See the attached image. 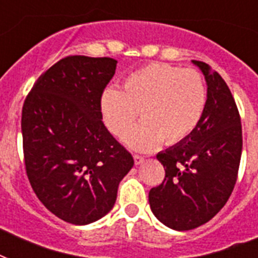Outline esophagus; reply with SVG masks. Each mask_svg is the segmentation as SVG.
Here are the masks:
<instances>
[{
    "instance_id": "obj_1",
    "label": "esophagus",
    "mask_w": 258,
    "mask_h": 258,
    "mask_svg": "<svg viewBox=\"0 0 258 258\" xmlns=\"http://www.w3.org/2000/svg\"><path fill=\"white\" fill-rule=\"evenodd\" d=\"M145 161V157H141V155H134V162H135V165H141Z\"/></svg>"
}]
</instances>
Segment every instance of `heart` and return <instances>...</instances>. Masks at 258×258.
I'll return each instance as SVG.
<instances>
[{"label":"heart","instance_id":"b5f03b06","mask_svg":"<svg viewBox=\"0 0 258 258\" xmlns=\"http://www.w3.org/2000/svg\"><path fill=\"white\" fill-rule=\"evenodd\" d=\"M206 87L197 71L153 62L134 71L123 80L121 89L101 93L100 111L105 125L121 137L141 111L144 120L123 137L138 151L157 149L183 141L200 124L206 107Z\"/></svg>","mask_w":258,"mask_h":258}]
</instances>
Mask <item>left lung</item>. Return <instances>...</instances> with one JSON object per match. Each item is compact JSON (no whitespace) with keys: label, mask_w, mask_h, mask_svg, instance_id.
<instances>
[{"label":"left lung","mask_w":258,"mask_h":258,"mask_svg":"<svg viewBox=\"0 0 258 258\" xmlns=\"http://www.w3.org/2000/svg\"><path fill=\"white\" fill-rule=\"evenodd\" d=\"M191 62L208 86L204 116L186 139L158 154L166 175L149 192L154 216L174 230L198 228L224 208L236 184L242 151L240 113L230 89L208 64Z\"/></svg>","instance_id":"8db88e82"}]
</instances>
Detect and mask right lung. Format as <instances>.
<instances>
[{
    "label": "right lung",
    "mask_w": 258,
    "mask_h": 258,
    "mask_svg": "<svg viewBox=\"0 0 258 258\" xmlns=\"http://www.w3.org/2000/svg\"><path fill=\"white\" fill-rule=\"evenodd\" d=\"M109 57L70 56L38 78L22 107L26 174L49 212L88 225L113 208L131 154L103 124L100 97L116 71Z\"/></svg>",
    "instance_id": "right-lung-1"
}]
</instances>
